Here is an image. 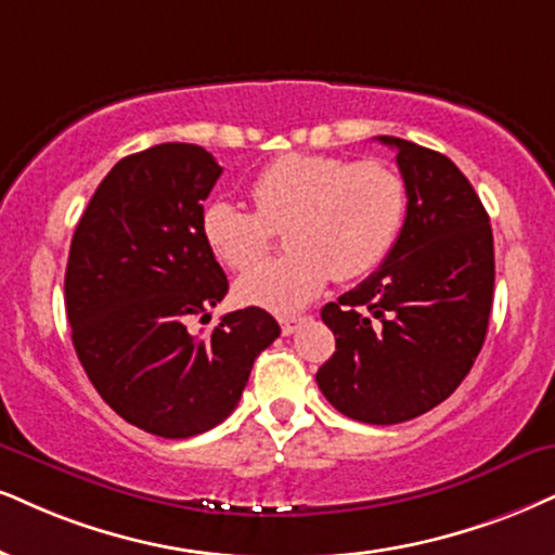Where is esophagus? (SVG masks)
Returning a JSON list of instances; mask_svg holds the SVG:
<instances>
[{
  "mask_svg": "<svg viewBox=\"0 0 555 555\" xmlns=\"http://www.w3.org/2000/svg\"><path fill=\"white\" fill-rule=\"evenodd\" d=\"M300 321H304V319H298V317H283V319H280V330H283L285 337H288V334H293V332L298 330Z\"/></svg>",
  "mask_w": 555,
  "mask_h": 555,
  "instance_id": "1",
  "label": "esophagus"
}]
</instances>
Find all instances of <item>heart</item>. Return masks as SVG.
<instances>
[{
	"instance_id": "1",
	"label": "heart",
	"mask_w": 555,
	"mask_h": 555,
	"mask_svg": "<svg viewBox=\"0 0 555 555\" xmlns=\"http://www.w3.org/2000/svg\"><path fill=\"white\" fill-rule=\"evenodd\" d=\"M255 210L214 201L201 214V234L218 262L245 272L266 254L272 230L285 228L288 258L236 280L244 306L296 313L330 280L350 283L386 262L403 223L409 193L391 164L326 154H285L251 182Z\"/></svg>"
}]
</instances>
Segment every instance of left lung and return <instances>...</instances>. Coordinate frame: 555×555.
Returning <instances> with one entry per match:
<instances>
[{
	"mask_svg": "<svg viewBox=\"0 0 555 555\" xmlns=\"http://www.w3.org/2000/svg\"><path fill=\"white\" fill-rule=\"evenodd\" d=\"M378 141L396 149L406 223L386 262L321 309L337 350L317 383L350 420L399 424L442 403L474 367L494 298V236L448 156L393 135Z\"/></svg>",
	"mask_w": 555,
	"mask_h": 555,
	"instance_id": "8db88e82",
	"label": "left lung"
}]
</instances>
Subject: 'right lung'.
I'll return each instance as SVG.
<instances>
[{
	"label": "right lung",
	"mask_w": 555,
	"mask_h": 555,
	"mask_svg": "<svg viewBox=\"0 0 555 555\" xmlns=\"http://www.w3.org/2000/svg\"><path fill=\"white\" fill-rule=\"evenodd\" d=\"M223 169L195 143L120 159L94 190L68 249L72 341L107 406L143 433L182 440L236 409L278 321L249 306L190 334L229 293L201 234L203 201Z\"/></svg>",
	"instance_id": "obj_1"
}]
</instances>
